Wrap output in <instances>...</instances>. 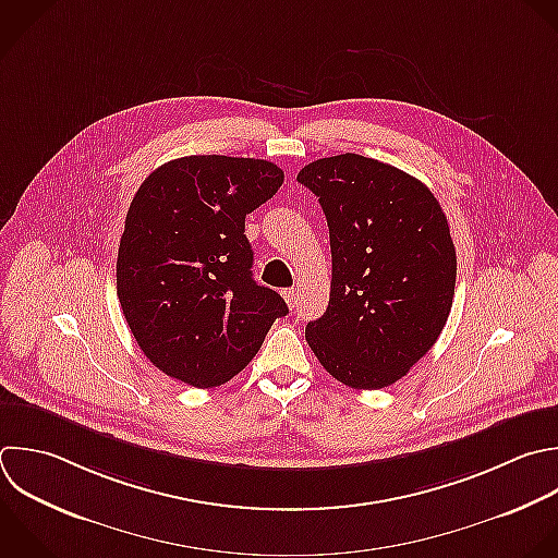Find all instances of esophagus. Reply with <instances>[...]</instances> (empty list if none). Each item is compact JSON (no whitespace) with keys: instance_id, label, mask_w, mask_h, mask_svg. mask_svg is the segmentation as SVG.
<instances>
[{"instance_id":"34e87169","label":"esophagus","mask_w":558,"mask_h":558,"mask_svg":"<svg viewBox=\"0 0 558 558\" xmlns=\"http://www.w3.org/2000/svg\"><path fill=\"white\" fill-rule=\"evenodd\" d=\"M281 294H283V299H286V303H288L290 307H296V303H299V290H296V288H288V290H283Z\"/></svg>"}]
</instances>
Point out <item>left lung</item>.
Listing matches in <instances>:
<instances>
[{
  "instance_id": "obj_1",
  "label": "left lung",
  "mask_w": 558,
  "mask_h": 558,
  "mask_svg": "<svg viewBox=\"0 0 558 558\" xmlns=\"http://www.w3.org/2000/svg\"><path fill=\"white\" fill-rule=\"evenodd\" d=\"M296 181L318 196L331 244L329 305L305 340L338 381L390 386L434 347L451 312L447 218L418 179L353 153L312 161Z\"/></svg>"
}]
</instances>
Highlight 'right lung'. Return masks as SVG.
<instances>
[{"mask_svg": "<svg viewBox=\"0 0 558 558\" xmlns=\"http://www.w3.org/2000/svg\"><path fill=\"white\" fill-rule=\"evenodd\" d=\"M264 159L192 155L137 190L118 251V299L144 355L196 388L235 377L286 301L253 279L246 214L277 194Z\"/></svg>", "mask_w": 558, "mask_h": 558, "instance_id": "add662e5", "label": "right lung"}]
</instances>
